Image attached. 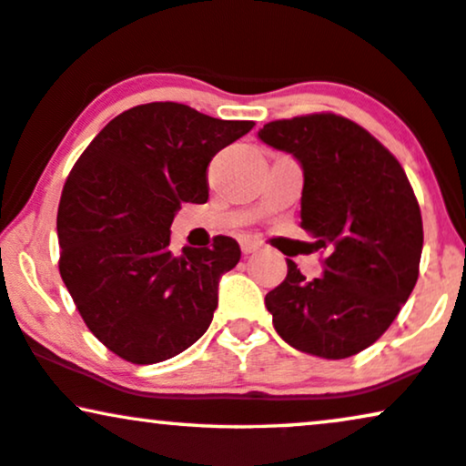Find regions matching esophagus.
Instances as JSON below:
<instances>
[{"mask_svg":"<svg viewBox=\"0 0 466 466\" xmlns=\"http://www.w3.org/2000/svg\"><path fill=\"white\" fill-rule=\"evenodd\" d=\"M240 249H243V253H245V256H247V253H253V251H258V243H253V240L245 238V240H240Z\"/></svg>","mask_w":466,"mask_h":466,"instance_id":"obj_1","label":"esophagus"}]
</instances>
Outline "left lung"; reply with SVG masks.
Instances as JSON below:
<instances>
[{
  "instance_id": "left-lung-1",
  "label": "left lung",
  "mask_w": 466,
  "mask_h": 466,
  "mask_svg": "<svg viewBox=\"0 0 466 466\" xmlns=\"http://www.w3.org/2000/svg\"><path fill=\"white\" fill-rule=\"evenodd\" d=\"M303 167L301 228L325 249L322 277L288 275L264 299L292 349L346 359L390 329L420 277L421 210L402 165L349 117L322 111L258 133Z\"/></svg>"
}]
</instances>
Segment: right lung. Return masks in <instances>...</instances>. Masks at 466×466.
Here are the masks:
<instances>
[{
    "label": "right lung",
    "instance_id": "add662e5",
    "mask_svg": "<svg viewBox=\"0 0 466 466\" xmlns=\"http://www.w3.org/2000/svg\"><path fill=\"white\" fill-rule=\"evenodd\" d=\"M180 103L122 111L76 158L57 208L60 275L87 329L125 361L148 365L202 338L217 309L219 277L240 247L169 251L180 204L208 199L206 169L253 128Z\"/></svg>",
    "mask_w": 466,
    "mask_h": 466
}]
</instances>
